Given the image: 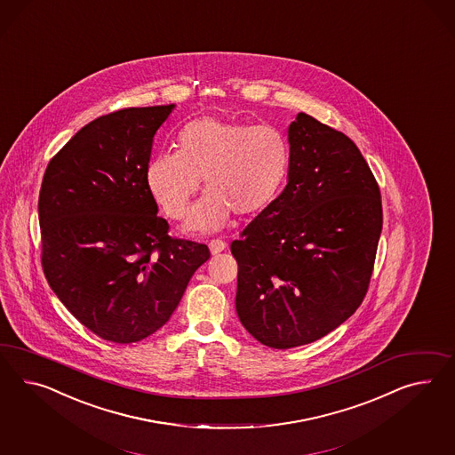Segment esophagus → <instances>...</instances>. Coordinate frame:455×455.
<instances>
[{
	"label": "esophagus",
	"instance_id": "esophagus-1",
	"mask_svg": "<svg viewBox=\"0 0 455 455\" xmlns=\"http://www.w3.org/2000/svg\"><path fill=\"white\" fill-rule=\"evenodd\" d=\"M210 251H212V255H219L221 253L225 248H227V243L223 242V240H212L209 243Z\"/></svg>",
	"mask_w": 455,
	"mask_h": 455
}]
</instances>
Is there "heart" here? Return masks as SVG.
Instances as JSON below:
<instances>
[{
	"label": "heart",
	"instance_id": "b5f03b06",
	"mask_svg": "<svg viewBox=\"0 0 455 455\" xmlns=\"http://www.w3.org/2000/svg\"><path fill=\"white\" fill-rule=\"evenodd\" d=\"M180 148H167L148 160V192L169 219H180L205 180L207 196L190 209L185 234L219 232L232 213L255 217L282 192L291 150L282 131L271 125L220 121L187 124Z\"/></svg>",
	"mask_w": 455,
	"mask_h": 455
}]
</instances>
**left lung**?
<instances>
[{
  "mask_svg": "<svg viewBox=\"0 0 455 455\" xmlns=\"http://www.w3.org/2000/svg\"><path fill=\"white\" fill-rule=\"evenodd\" d=\"M288 142L282 194L230 245L236 315L275 349L313 343L356 311L382 230L379 187L347 135L299 112Z\"/></svg>",
  "mask_w": 455,
  "mask_h": 455,
  "instance_id": "obj_1",
  "label": "left lung"
}]
</instances>
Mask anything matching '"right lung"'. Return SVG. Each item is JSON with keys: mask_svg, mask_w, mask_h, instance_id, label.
Instances as JSON below:
<instances>
[{"mask_svg": "<svg viewBox=\"0 0 455 455\" xmlns=\"http://www.w3.org/2000/svg\"><path fill=\"white\" fill-rule=\"evenodd\" d=\"M173 109L98 117L51 159L41 185L46 280L76 320L112 343L160 330L210 259L207 245L167 235L146 182L154 137Z\"/></svg>", "mask_w": 455, "mask_h": 455, "instance_id": "add662e5", "label": "right lung"}]
</instances>
